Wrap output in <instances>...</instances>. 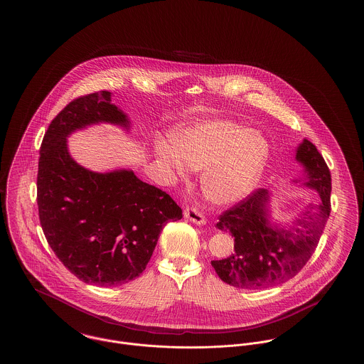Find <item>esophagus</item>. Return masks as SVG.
I'll use <instances>...</instances> for the list:
<instances>
[{
    "mask_svg": "<svg viewBox=\"0 0 364 364\" xmlns=\"http://www.w3.org/2000/svg\"><path fill=\"white\" fill-rule=\"evenodd\" d=\"M184 217H186L188 221H191V223L196 224V225H205V224H206V217H205L198 208H186V210H184Z\"/></svg>",
    "mask_w": 364,
    "mask_h": 364,
    "instance_id": "obj_1",
    "label": "esophagus"
}]
</instances>
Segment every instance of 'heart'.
Instances as JSON below:
<instances>
[{"label": "heart", "instance_id": "obj_1", "mask_svg": "<svg viewBox=\"0 0 364 364\" xmlns=\"http://www.w3.org/2000/svg\"><path fill=\"white\" fill-rule=\"evenodd\" d=\"M174 147L159 143L156 156L178 174L205 171L202 190L218 205L240 200L259 180L270 144L259 132L228 120H206L178 129Z\"/></svg>", "mask_w": 364, "mask_h": 364}]
</instances>
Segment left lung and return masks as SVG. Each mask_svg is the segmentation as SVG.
Masks as SVG:
<instances>
[{
    "instance_id": "1",
    "label": "left lung",
    "mask_w": 364,
    "mask_h": 364,
    "mask_svg": "<svg viewBox=\"0 0 364 364\" xmlns=\"http://www.w3.org/2000/svg\"><path fill=\"white\" fill-rule=\"evenodd\" d=\"M304 166V186L318 191L319 206L307 208L292 225L278 228L269 221V192L252 191L245 199L220 215L217 228L232 233L235 251L225 259L211 260L218 277L242 289H263L294 277L311 258L330 215L331 176L312 144L304 139L296 150Z\"/></svg>"
}]
</instances>
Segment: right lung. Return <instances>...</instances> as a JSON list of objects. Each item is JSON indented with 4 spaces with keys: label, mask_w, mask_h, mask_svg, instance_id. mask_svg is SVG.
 <instances>
[{
    "label": "right lung",
    "mask_w": 364,
    "mask_h": 364,
    "mask_svg": "<svg viewBox=\"0 0 364 364\" xmlns=\"http://www.w3.org/2000/svg\"><path fill=\"white\" fill-rule=\"evenodd\" d=\"M109 91L79 97L50 122L39 150L36 202L55 257L86 284L117 287L139 277L162 228L183 211L162 190L132 171L91 172L76 164L67 138L98 122L129 127Z\"/></svg>",
    "instance_id": "add662e5"
}]
</instances>
